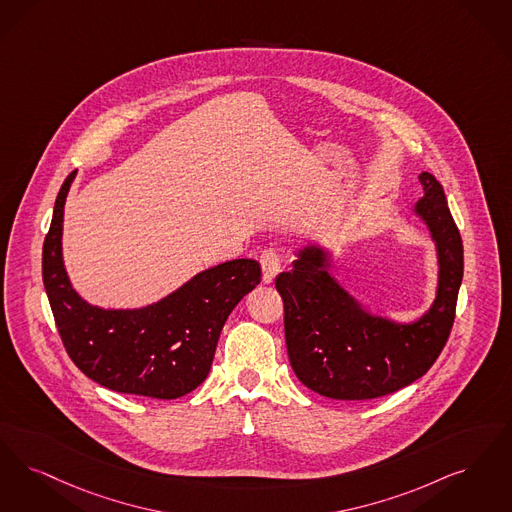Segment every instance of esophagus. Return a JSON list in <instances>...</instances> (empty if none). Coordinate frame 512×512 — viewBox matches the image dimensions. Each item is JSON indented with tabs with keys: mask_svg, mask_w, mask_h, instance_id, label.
Masks as SVG:
<instances>
[{
	"mask_svg": "<svg viewBox=\"0 0 512 512\" xmlns=\"http://www.w3.org/2000/svg\"><path fill=\"white\" fill-rule=\"evenodd\" d=\"M261 268H263V282L272 284L280 272V259L274 249H266L261 255Z\"/></svg>",
	"mask_w": 512,
	"mask_h": 512,
	"instance_id": "34e87169",
	"label": "esophagus"
}]
</instances>
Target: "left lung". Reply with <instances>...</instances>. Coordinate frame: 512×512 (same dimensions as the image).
I'll use <instances>...</instances> for the list:
<instances>
[{"label":"left lung","mask_w":512,"mask_h":512,"mask_svg":"<svg viewBox=\"0 0 512 512\" xmlns=\"http://www.w3.org/2000/svg\"><path fill=\"white\" fill-rule=\"evenodd\" d=\"M423 198L411 213L427 226L436 251V291L415 320L396 322L369 310L329 270L322 242L299 247L289 272L276 278L286 310V345L299 381L333 400H369L423 377L450 337L463 280V242L442 184L421 173Z\"/></svg>","instance_id":"8db88e82"}]
</instances>
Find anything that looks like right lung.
Segmentation results:
<instances>
[{
    "mask_svg": "<svg viewBox=\"0 0 512 512\" xmlns=\"http://www.w3.org/2000/svg\"><path fill=\"white\" fill-rule=\"evenodd\" d=\"M76 171L57 196L43 242V286L72 362L106 389L175 400L200 387L228 314L261 282L253 259L205 268L160 301L139 308L91 305L74 289L62 257L64 204Z\"/></svg>",
    "mask_w": 512,
    "mask_h": 512,
    "instance_id": "obj_1",
    "label": "right lung"
}]
</instances>
